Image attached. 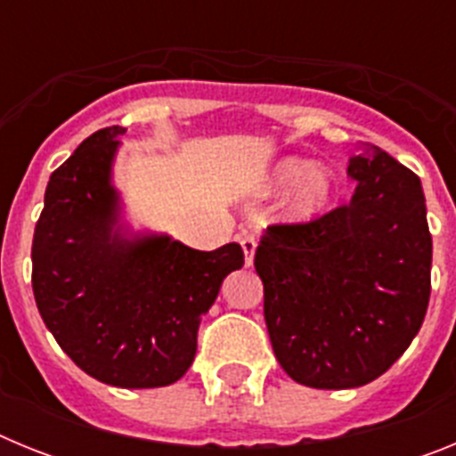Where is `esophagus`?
<instances>
[{"label":"esophagus","mask_w":456,"mask_h":456,"mask_svg":"<svg viewBox=\"0 0 456 456\" xmlns=\"http://www.w3.org/2000/svg\"><path fill=\"white\" fill-rule=\"evenodd\" d=\"M240 244H241V251H244V263H247V267H251L253 256H256V247H257L256 235H253V232H248V231H241L240 232Z\"/></svg>","instance_id":"esophagus-1"}]
</instances>
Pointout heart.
<instances>
[{
  "mask_svg": "<svg viewBox=\"0 0 456 456\" xmlns=\"http://www.w3.org/2000/svg\"><path fill=\"white\" fill-rule=\"evenodd\" d=\"M273 189H289L294 187L292 199H289L288 212L297 221H310L320 216L329 203L333 200L331 175L326 171H313V162L308 159H297L289 157L278 164L272 178Z\"/></svg>",
  "mask_w": 456,
  "mask_h": 456,
  "instance_id": "heart-1",
  "label": "heart"
}]
</instances>
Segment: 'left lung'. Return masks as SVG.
<instances>
[{
  "label": "left lung",
  "mask_w": 456,
  "mask_h": 456,
  "mask_svg": "<svg viewBox=\"0 0 456 456\" xmlns=\"http://www.w3.org/2000/svg\"><path fill=\"white\" fill-rule=\"evenodd\" d=\"M352 200L272 224L256 248L278 363L310 388L381 377L420 331L432 292V235L420 178L381 148L349 159Z\"/></svg>",
  "instance_id": "obj_1"
}]
</instances>
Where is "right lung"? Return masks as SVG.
Segmentation results:
<instances>
[{
    "instance_id": "add662e5",
    "label": "right lung",
    "mask_w": 456,
    "mask_h": 456,
    "mask_svg": "<svg viewBox=\"0 0 456 456\" xmlns=\"http://www.w3.org/2000/svg\"><path fill=\"white\" fill-rule=\"evenodd\" d=\"M123 132L98 130L50 175L31 285L40 317L77 368L118 388H159L189 370L200 317L244 251L235 241L196 251L168 235L125 240L114 231L109 171Z\"/></svg>"
}]
</instances>
